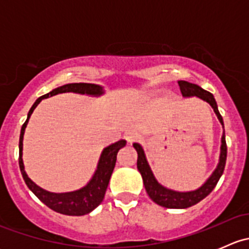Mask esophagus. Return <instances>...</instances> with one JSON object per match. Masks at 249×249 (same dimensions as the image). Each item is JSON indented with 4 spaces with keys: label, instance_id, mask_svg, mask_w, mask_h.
<instances>
[{
    "label": "esophagus",
    "instance_id": "1",
    "mask_svg": "<svg viewBox=\"0 0 249 249\" xmlns=\"http://www.w3.org/2000/svg\"><path fill=\"white\" fill-rule=\"evenodd\" d=\"M124 137H125V140L127 141V143H130V144H131V143H134V142H136V141H139L141 139L140 134H137V132H135V131L126 132Z\"/></svg>",
    "mask_w": 249,
    "mask_h": 249
}]
</instances>
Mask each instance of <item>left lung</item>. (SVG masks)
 <instances>
[{"label": "left lung", "mask_w": 249, "mask_h": 249, "mask_svg": "<svg viewBox=\"0 0 249 249\" xmlns=\"http://www.w3.org/2000/svg\"><path fill=\"white\" fill-rule=\"evenodd\" d=\"M179 84L180 91H182L183 97H197V99L202 100V101L207 102L211 107L213 108V112L217 115L218 120L222 124L223 129H224V123H223V118L220 115L219 110H218L217 102H215L214 96L211 92L203 90L201 87L194 83L185 82V80H178ZM134 148L137 152V169L142 176L143 184H144L145 192H147L148 196L153 200L157 205L161 206L165 208H188L192 206L196 205L201 200L205 199L217 185L218 180L222 177L223 171H224L225 162H227V143H225V132L223 130L222 140H220V153H219V160H218L217 167L212 175L205 180V183L199 187L197 189L189 190V192H178V190L170 189V188L165 187L161 183L158 182L155 178L154 173L149 166L147 157H145L144 149L140 143H134Z\"/></svg>", "instance_id": "left-lung-1"}]
</instances>
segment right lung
Instances as JSON below:
<instances>
[{"label":"right lung","instance_id":"obj_1","mask_svg":"<svg viewBox=\"0 0 249 249\" xmlns=\"http://www.w3.org/2000/svg\"><path fill=\"white\" fill-rule=\"evenodd\" d=\"M64 92H74V94L80 95H89V96L99 97L105 94L104 87L99 84H91V83H70V84L61 85L43 96L38 97L36 100L32 107L30 108L27 113V119L24 123L20 131V139H19V166L20 171H21L22 178H24L25 183L29 187V189L41 200L44 205L52 208L53 211L61 214L66 215H84L94 211L100 203L102 202L105 197V193H106L107 187L112 176L113 170H114L115 161H117V155L119 149L125 147L126 141L120 140L118 142L112 143V144L107 145L104 148L101 155H100L99 162H97L96 170H95L94 175L90 178L89 182L84 185V187L79 188V189L73 190V192H66V193H53L48 192L43 188L38 187L31 178L27 176L25 171L24 160H22V141H24L25 129L27 126L30 117L34 113L35 108L38 106L39 102L42 100L48 99L50 96H54L57 94H64Z\"/></svg>","mask_w":249,"mask_h":249}]
</instances>
